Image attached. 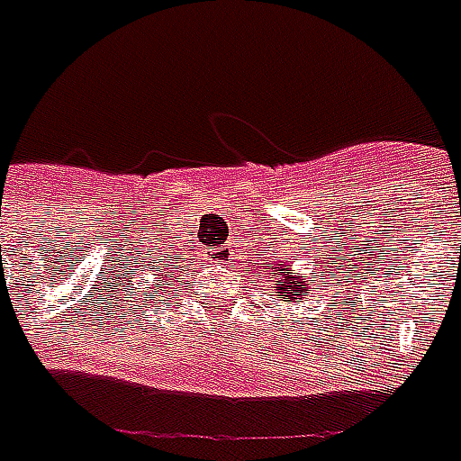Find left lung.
Returning a JSON list of instances; mask_svg holds the SVG:
<instances>
[{"label":"left lung","instance_id":"1","mask_svg":"<svg viewBox=\"0 0 461 461\" xmlns=\"http://www.w3.org/2000/svg\"><path fill=\"white\" fill-rule=\"evenodd\" d=\"M262 272V269H259ZM265 272L269 275V282L276 279V276H280L279 286H276V296L279 299H284V296H289V299H296V296H306L309 294V286L301 282L299 276H296V272H294L289 265H267L265 267Z\"/></svg>","mask_w":461,"mask_h":461}]
</instances>
